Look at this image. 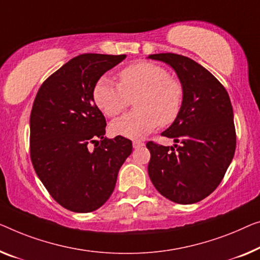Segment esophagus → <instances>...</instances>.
<instances>
[{
	"mask_svg": "<svg viewBox=\"0 0 260 260\" xmlns=\"http://www.w3.org/2000/svg\"><path fill=\"white\" fill-rule=\"evenodd\" d=\"M142 146H145V142L138 141V140L133 141V147H134V148H140V147H142Z\"/></svg>",
	"mask_w": 260,
	"mask_h": 260,
	"instance_id": "esophagus-1",
	"label": "esophagus"
}]
</instances>
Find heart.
Returning a JSON list of instances; mask_svg holds the SVG:
<instances>
[{
    "mask_svg": "<svg viewBox=\"0 0 260 260\" xmlns=\"http://www.w3.org/2000/svg\"><path fill=\"white\" fill-rule=\"evenodd\" d=\"M93 102L110 118L121 114L132 99L135 110L111 123L115 135L141 139L158 125L169 126L183 105V85L168 70L150 61H138L119 72V84L102 77L93 87Z\"/></svg>",
    "mask_w": 260,
    "mask_h": 260,
    "instance_id": "1",
    "label": "heart"
}]
</instances>
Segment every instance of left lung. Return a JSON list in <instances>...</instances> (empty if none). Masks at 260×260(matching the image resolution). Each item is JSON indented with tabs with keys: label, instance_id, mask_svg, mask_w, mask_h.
I'll list each match as a JSON object with an SVG mask.
<instances>
[{
	"label": "left lung",
	"instance_id": "obj_1",
	"mask_svg": "<svg viewBox=\"0 0 260 260\" xmlns=\"http://www.w3.org/2000/svg\"><path fill=\"white\" fill-rule=\"evenodd\" d=\"M169 64L183 85L181 113L162 135L181 146L147 142L148 175L173 202H200L218 187L236 150L234 111L225 87L207 69L176 53L148 56Z\"/></svg>",
	"mask_w": 260,
	"mask_h": 260
}]
</instances>
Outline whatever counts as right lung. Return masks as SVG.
Wrapping results in <instances>:
<instances>
[{"label": "right lung", "instance_id": "1", "mask_svg": "<svg viewBox=\"0 0 260 260\" xmlns=\"http://www.w3.org/2000/svg\"><path fill=\"white\" fill-rule=\"evenodd\" d=\"M126 55L83 53L48 77L30 114V157L52 199L73 212L102 207L114 190L119 169L132 153L123 137L104 138L106 120L93 87ZM90 144H94L91 150Z\"/></svg>", "mask_w": 260, "mask_h": 260}]
</instances>
